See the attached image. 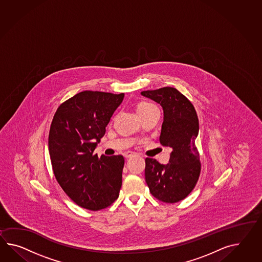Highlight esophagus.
Here are the masks:
<instances>
[{
	"mask_svg": "<svg viewBox=\"0 0 262 262\" xmlns=\"http://www.w3.org/2000/svg\"><path fill=\"white\" fill-rule=\"evenodd\" d=\"M134 151H125L124 154H123V155H124V157L125 158H129V157H132L133 155H134Z\"/></svg>",
	"mask_w": 262,
	"mask_h": 262,
	"instance_id": "esophagus-1",
	"label": "esophagus"
}]
</instances>
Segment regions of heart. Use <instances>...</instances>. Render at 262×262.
Returning <instances> with one entry per match:
<instances>
[{"label": "heart", "instance_id": "b5f03b06", "mask_svg": "<svg viewBox=\"0 0 262 262\" xmlns=\"http://www.w3.org/2000/svg\"><path fill=\"white\" fill-rule=\"evenodd\" d=\"M155 107L154 104H150V103L147 102H141L137 105V113H139V112H142V111H146L147 108H154Z\"/></svg>", "mask_w": 262, "mask_h": 262}]
</instances>
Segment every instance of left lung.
Here are the masks:
<instances>
[{"label":"left lung","mask_w":262,"mask_h":262,"mask_svg":"<svg viewBox=\"0 0 262 262\" xmlns=\"http://www.w3.org/2000/svg\"><path fill=\"white\" fill-rule=\"evenodd\" d=\"M141 95L162 106L164 121L160 143L172 149L166 165L146 158L147 186L159 201L178 203L190 194L201 174L200 154L195 144L199 134L197 113L192 103L172 87L143 91Z\"/></svg>","instance_id":"obj_1"}]
</instances>
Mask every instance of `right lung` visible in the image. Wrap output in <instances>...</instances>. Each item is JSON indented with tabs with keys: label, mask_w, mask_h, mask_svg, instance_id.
Returning <instances> with one entry per match:
<instances>
[{
	"label": "right lung",
	"mask_w": 262,
	"mask_h": 262,
	"mask_svg": "<svg viewBox=\"0 0 262 262\" xmlns=\"http://www.w3.org/2000/svg\"><path fill=\"white\" fill-rule=\"evenodd\" d=\"M124 94L83 91L59 105L48 147L58 184L69 198L89 210L106 208L119 196L125 160L94 154Z\"/></svg>",
	"instance_id": "add662e5"
}]
</instances>
